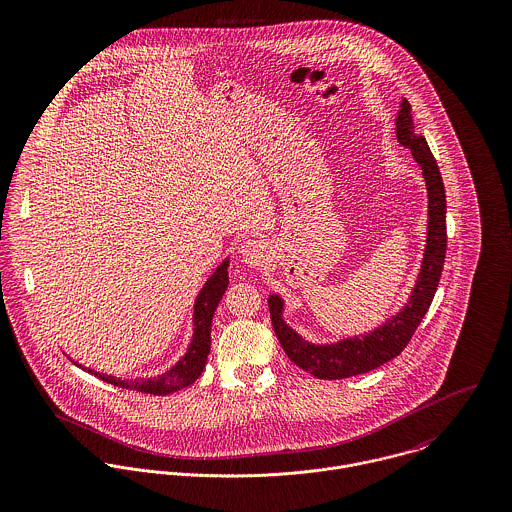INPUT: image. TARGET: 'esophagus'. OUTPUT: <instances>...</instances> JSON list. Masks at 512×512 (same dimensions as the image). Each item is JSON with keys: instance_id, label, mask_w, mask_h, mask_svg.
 <instances>
[{"instance_id": "34e87169", "label": "esophagus", "mask_w": 512, "mask_h": 512, "mask_svg": "<svg viewBox=\"0 0 512 512\" xmlns=\"http://www.w3.org/2000/svg\"><path fill=\"white\" fill-rule=\"evenodd\" d=\"M240 254H242V260L248 264V266H264L270 258V248L264 240H246L242 246H240Z\"/></svg>"}]
</instances>
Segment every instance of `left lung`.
<instances>
[{
    "mask_svg": "<svg viewBox=\"0 0 512 512\" xmlns=\"http://www.w3.org/2000/svg\"><path fill=\"white\" fill-rule=\"evenodd\" d=\"M396 138L402 146L412 151L416 163L422 167V175L428 187V240L418 282L404 309L366 335L343 339L331 345H313L286 325L282 317V297L270 295L268 299L272 325L282 349L286 351L293 365L307 370L317 378L337 380L357 376L398 357L410 343L412 335L416 333L438 290L447 250L445 189L438 163L428 147L426 138L418 136L414 130L412 106L408 100H402L398 110Z\"/></svg>",
    "mask_w": 512,
    "mask_h": 512,
    "instance_id": "left-lung-1",
    "label": "left lung"
}]
</instances>
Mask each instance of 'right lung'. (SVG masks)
<instances>
[{
	"mask_svg": "<svg viewBox=\"0 0 512 512\" xmlns=\"http://www.w3.org/2000/svg\"><path fill=\"white\" fill-rule=\"evenodd\" d=\"M228 260H224L219 268L215 270V274L207 280V284L203 286V290L195 299V313H193V339L191 345L185 353V357L169 368L167 372L155 376V378H136V380H120L116 376H108V374H100L88 368L90 374L106 380L108 384L120 386V388H128V390H136V392H146L153 396H165V394H173L189 384H193L203 368L207 365V357L211 351V325H213V315L215 309L219 305L222 295L228 288ZM74 363V361H73ZM76 365V363H74ZM80 366V365H76ZM84 368V366H80ZM86 370V368H84Z\"/></svg>",
	"mask_w": 512,
	"mask_h": 512,
	"instance_id": "obj_1",
	"label": "right lung"
}]
</instances>
